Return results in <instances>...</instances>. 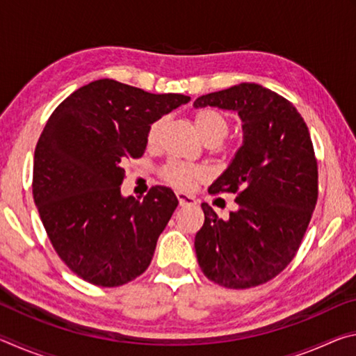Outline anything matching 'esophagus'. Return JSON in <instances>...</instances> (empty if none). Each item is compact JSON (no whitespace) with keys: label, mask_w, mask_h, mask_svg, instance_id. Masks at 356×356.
<instances>
[{"label":"esophagus","mask_w":356,"mask_h":356,"mask_svg":"<svg viewBox=\"0 0 356 356\" xmlns=\"http://www.w3.org/2000/svg\"><path fill=\"white\" fill-rule=\"evenodd\" d=\"M176 196H177V200H179V206H180V207L195 206V204H196L195 197L190 196V195H185V193H182V191H177Z\"/></svg>","instance_id":"obj_1"}]
</instances>
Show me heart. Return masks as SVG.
<instances>
[{"label": "heart", "instance_id": "b5f03b06", "mask_svg": "<svg viewBox=\"0 0 356 356\" xmlns=\"http://www.w3.org/2000/svg\"><path fill=\"white\" fill-rule=\"evenodd\" d=\"M163 122L156 120L147 131V144L156 146L160 140V131ZM193 127L197 136L206 144H218L225 140L229 131V120L225 114L216 110H200L193 114ZM207 172L204 168L184 163H170L165 166L163 179L177 188H188L195 182L206 179Z\"/></svg>", "mask_w": 356, "mask_h": 356}]
</instances>
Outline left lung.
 I'll use <instances>...</instances> for the list:
<instances>
[{
	"label": "left lung",
	"instance_id": "8db88e82",
	"mask_svg": "<svg viewBox=\"0 0 356 356\" xmlns=\"http://www.w3.org/2000/svg\"><path fill=\"white\" fill-rule=\"evenodd\" d=\"M195 108L234 111L243 143L209 193L237 195L227 220L202 204L196 257L210 281L250 289L275 278L301 243L317 202V161L303 118L291 102L256 83L201 95Z\"/></svg>",
	"mask_w": 356,
	"mask_h": 356
}]
</instances>
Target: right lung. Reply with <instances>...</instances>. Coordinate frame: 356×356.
Segmentation results:
<instances>
[{
	"mask_svg": "<svg viewBox=\"0 0 356 356\" xmlns=\"http://www.w3.org/2000/svg\"><path fill=\"white\" fill-rule=\"evenodd\" d=\"M190 102L105 78L70 94L38 141L33 196L61 261L94 286L118 287L146 272L177 207L171 188L122 196V163L140 159L155 120Z\"/></svg>",
	"mask_w": 356,
	"mask_h": 356,
	"instance_id": "1",
	"label": "right lung"
}]
</instances>
